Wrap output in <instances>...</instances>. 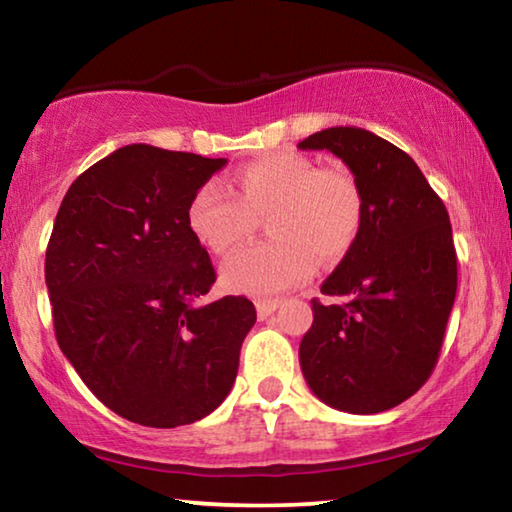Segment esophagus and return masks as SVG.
I'll return each instance as SVG.
<instances>
[{"mask_svg":"<svg viewBox=\"0 0 512 512\" xmlns=\"http://www.w3.org/2000/svg\"><path fill=\"white\" fill-rule=\"evenodd\" d=\"M277 305H280V302H277V300H257L255 307H257L259 320H266L268 316H271L273 311L277 309Z\"/></svg>","mask_w":512,"mask_h":512,"instance_id":"esophagus-1","label":"esophagus"}]
</instances>
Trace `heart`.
Returning a JSON list of instances; mask_svg holds the SVG:
<instances>
[{"label": "heart", "instance_id": "obj_1", "mask_svg": "<svg viewBox=\"0 0 512 512\" xmlns=\"http://www.w3.org/2000/svg\"><path fill=\"white\" fill-rule=\"evenodd\" d=\"M239 196L219 180L196 189L187 207L192 235L216 255L235 250L253 230V214L271 210L273 239L232 255L221 268L232 291L273 296L314 273L316 255L336 262L357 239L363 196L345 167H323L296 151H277L237 171Z\"/></svg>", "mask_w": 512, "mask_h": 512}]
</instances>
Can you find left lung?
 <instances>
[{
  "label": "left lung",
  "instance_id": "left-lung-1",
  "mask_svg": "<svg viewBox=\"0 0 512 512\" xmlns=\"http://www.w3.org/2000/svg\"><path fill=\"white\" fill-rule=\"evenodd\" d=\"M302 151H329L357 178V239L311 300L314 323L300 368L318 400L348 413H381L429 379L456 298L449 214L409 153L357 126L309 135Z\"/></svg>",
  "mask_w": 512,
  "mask_h": 512
}]
</instances>
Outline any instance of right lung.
Here are the masks:
<instances>
[{
	"label": "right lung",
	"mask_w": 512,
	"mask_h": 512,
	"mask_svg": "<svg viewBox=\"0 0 512 512\" xmlns=\"http://www.w3.org/2000/svg\"><path fill=\"white\" fill-rule=\"evenodd\" d=\"M225 164L121 146L74 180L51 230L45 280L60 350L110 411L144 427L210 415L257 320L244 296L198 305L216 273L187 207Z\"/></svg>",
	"instance_id": "add662e5"
}]
</instances>
